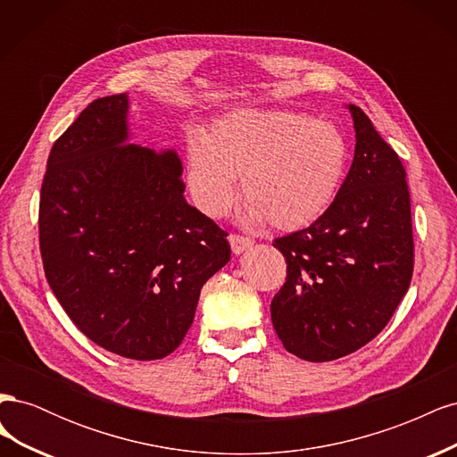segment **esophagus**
I'll return each instance as SVG.
<instances>
[{
  "label": "esophagus",
  "instance_id": "1",
  "mask_svg": "<svg viewBox=\"0 0 457 457\" xmlns=\"http://www.w3.org/2000/svg\"><path fill=\"white\" fill-rule=\"evenodd\" d=\"M228 242H230V247H232V253H237V255L244 253L245 250H250V247L253 245V240H252V238L240 237V234H230Z\"/></svg>",
  "mask_w": 457,
  "mask_h": 457
}]
</instances>
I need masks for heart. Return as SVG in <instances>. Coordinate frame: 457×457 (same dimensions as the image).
I'll use <instances>...</instances> for the list:
<instances>
[{
    "label": "heart",
    "mask_w": 457,
    "mask_h": 457,
    "mask_svg": "<svg viewBox=\"0 0 457 457\" xmlns=\"http://www.w3.org/2000/svg\"><path fill=\"white\" fill-rule=\"evenodd\" d=\"M349 162L343 131L328 120L287 110H234L187 146V183L198 210L219 219L247 198L242 219L299 230L336 202Z\"/></svg>",
    "instance_id": "b5f03b06"
}]
</instances>
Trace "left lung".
Masks as SVG:
<instances>
[{
    "mask_svg": "<svg viewBox=\"0 0 457 457\" xmlns=\"http://www.w3.org/2000/svg\"><path fill=\"white\" fill-rule=\"evenodd\" d=\"M354 158L339 195L309 228L276 238L287 262L270 303L287 353L328 362L358 351L391 320L413 272L404 165L361 108L349 104Z\"/></svg>",
    "mask_w": 457,
    "mask_h": 457,
    "instance_id": "left-lung-1",
    "label": "left lung"
}]
</instances>
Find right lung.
<instances>
[{
	"mask_svg": "<svg viewBox=\"0 0 457 457\" xmlns=\"http://www.w3.org/2000/svg\"><path fill=\"white\" fill-rule=\"evenodd\" d=\"M129 96L93 101L54 141L39 196L46 278L71 320L131 361L173 353L227 232L185 200L173 148L129 143Z\"/></svg>",
	"mask_w": 457,
	"mask_h": 457,
	"instance_id": "right-lung-1",
	"label": "right lung"
}]
</instances>
